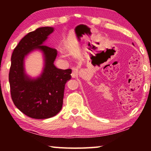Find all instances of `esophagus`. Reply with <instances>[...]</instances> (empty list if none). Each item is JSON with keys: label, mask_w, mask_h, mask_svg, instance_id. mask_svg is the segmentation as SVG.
Segmentation results:
<instances>
[{"label": "esophagus", "mask_w": 151, "mask_h": 151, "mask_svg": "<svg viewBox=\"0 0 151 151\" xmlns=\"http://www.w3.org/2000/svg\"><path fill=\"white\" fill-rule=\"evenodd\" d=\"M78 70L77 68H73V71H72V73H71V76H72L73 78H75V77H77L78 76Z\"/></svg>", "instance_id": "esophagus-1"}]
</instances>
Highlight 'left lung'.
<instances>
[{"label":"left lung","mask_w":151,"mask_h":151,"mask_svg":"<svg viewBox=\"0 0 151 151\" xmlns=\"http://www.w3.org/2000/svg\"><path fill=\"white\" fill-rule=\"evenodd\" d=\"M132 45H134V44H133V43H132Z\"/></svg>","instance_id":"left-lung-1"}]
</instances>
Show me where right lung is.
Here are the masks:
<instances>
[{
    "mask_svg": "<svg viewBox=\"0 0 151 151\" xmlns=\"http://www.w3.org/2000/svg\"><path fill=\"white\" fill-rule=\"evenodd\" d=\"M50 27H40L20 40L11 57L9 72L11 94L14 105L32 119L52 117L63 107L65 84L71 78V69L63 70L54 65L57 50L44 45L54 32ZM43 53L44 66L41 75L32 78L24 67L25 58L33 51Z\"/></svg>",
    "mask_w": 151,
    "mask_h": 151,
    "instance_id": "right-lung-1",
    "label": "right lung"
}]
</instances>
